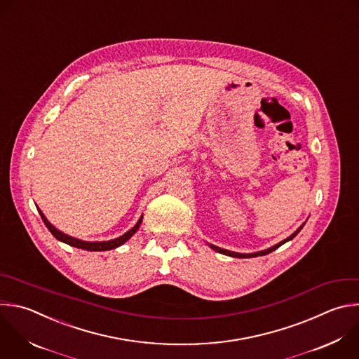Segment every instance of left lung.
Listing matches in <instances>:
<instances>
[{
	"label": "left lung",
	"mask_w": 359,
	"mask_h": 359,
	"mask_svg": "<svg viewBox=\"0 0 359 359\" xmlns=\"http://www.w3.org/2000/svg\"><path fill=\"white\" fill-rule=\"evenodd\" d=\"M304 226V224H302L290 236H287L286 240H283V241H280L279 244H276V245H273V247H271V248H268V250H264V251H259V252H254V254H238V252H232V251H228V250H222V248H219V247H215V245H211L210 244V248L211 250H214V251H217V252H219V254H224V255H228V257H233V258H255V257H262V255H266V254H271L272 251H275V250H278L280 245H283L285 243H287V241H290V240H293V238L300 232V229Z\"/></svg>",
	"instance_id": "8db88e82"
}]
</instances>
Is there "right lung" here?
<instances>
[{
	"label": "right lung",
	"instance_id": "add662e5",
	"mask_svg": "<svg viewBox=\"0 0 359 359\" xmlns=\"http://www.w3.org/2000/svg\"><path fill=\"white\" fill-rule=\"evenodd\" d=\"M36 208H38V207H36ZM38 211H39V214H41V217H42L45 225L48 226V229L52 232V235L56 238V240H59V241H62V243H65V244H67V245H70V247L80 248V250H86V251H109V250L121 247L124 243H127V241L130 240V238L138 231V228H140V225H141V222H142V217H144V215H141V218L138 219V222H137L130 231H127V232H126L124 235H121V236L115 238V240L101 241V243H98V241H97V243H88V241L77 240V238H73V236H70V235H67V233L59 231L56 226H53V225L48 221V218L45 217V214H43L39 208H38Z\"/></svg>",
	"mask_w": 359,
	"mask_h": 359
}]
</instances>
